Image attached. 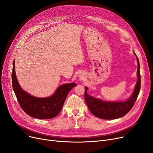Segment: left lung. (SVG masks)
Wrapping results in <instances>:
<instances>
[{
	"label": "left lung",
	"mask_w": 153,
	"mask_h": 153,
	"mask_svg": "<svg viewBox=\"0 0 153 153\" xmlns=\"http://www.w3.org/2000/svg\"><path fill=\"white\" fill-rule=\"evenodd\" d=\"M136 55V54H135ZM137 81L131 97L124 102H105L93 97L87 94L88 88H85L84 99L91 113L103 119H114L125 116L133 107L141 89V76L139 62L137 56Z\"/></svg>",
	"instance_id": "8db88e82"
}]
</instances>
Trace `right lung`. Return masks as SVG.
Here are the masks:
<instances>
[{
	"instance_id": "1",
	"label": "right lung",
	"mask_w": 153,
	"mask_h": 153,
	"mask_svg": "<svg viewBox=\"0 0 153 153\" xmlns=\"http://www.w3.org/2000/svg\"><path fill=\"white\" fill-rule=\"evenodd\" d=\"M14 64V61L12 72V88L23 111L29 116L40 119H48L56 117L61 111L68 93L76 84L74 82L63 84L59 86L51 97H36L21 89L16 77Z\"/></svg>"
}]
</instances>
